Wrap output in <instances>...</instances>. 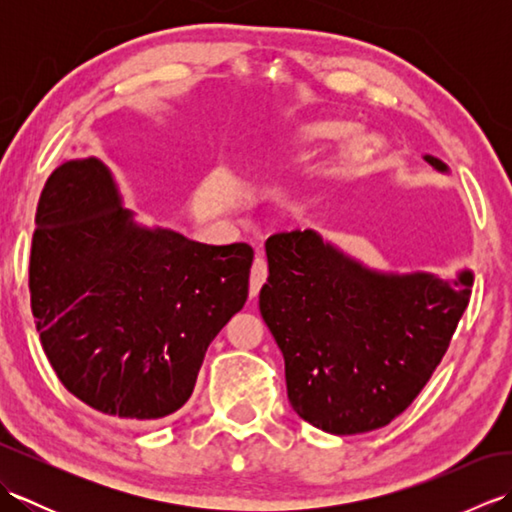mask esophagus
<instances>
[{"label": "esophagus", "mask_w": 512, "mask_h": 512, "mask_svg": "<svg viewBox=\"0 0 512 512\" xmlns=\"http://www.w3.org/2000/svg\"><path fill=\"white\" fill-rule=\"evenodd\" d=\"M266 275H268L266 259H264V255H257L253 262V268H250V297H257V292L264 286Z\"/></svg>", "instance_id": "34e87169"}]
</instances>
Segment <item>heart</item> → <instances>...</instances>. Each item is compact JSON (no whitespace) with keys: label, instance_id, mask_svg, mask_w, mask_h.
Wrapping results in <instances>:
<instances>
[{"label":"heart","instance_id":"1","mask_svg":"<svg viewBox=\"0 0 512 512\" xmlns=\"http://www.w3.org/2000/svg\"><path fill=\"white\" fill-rule=\"evenodd\" d=\"M354 132V123L350 121H321L312 123L301 129L299 140L303 145H317V143H332V140H341Z\"/></svg>","mask_w":512,"mask_h":512}]
</instances>
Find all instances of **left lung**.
<instances>
[{
    "label": "left lung",
    "instance_id": "1",
    "mask_svg": "<svg viewBox=\"0 0 512 512\" xmlns=\"http://www.w3.org/2000/svg\"><path fill=\"white\" fill-rule=\"evenodd\" d=\"M440 171L447 165L424 156ZM259 312L286 361L290 405L334 436L385 427L429 383L469 306L473 275H383L314 231L266 239Z\"/></svg>",
    "mask_w": 512,
    "mask_h": 512
}]
</instances>
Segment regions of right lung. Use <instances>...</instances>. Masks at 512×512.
Here are the masks:
<instances>
[{
    "instance_id": "add662e5",
    "label": "right lung",
    "mask_w": 512,
    "mask_h": 512,
    "mask_svg": "<svg viewBox=\"0 0 512 512\" xmlns=\"http://www.w3.org/2000/svg\"><path fill=\"white\" fill-rule=\"evenodd\" d=\"M248 244L209 246L147 231L96 158L52 171L30 246V308L63 387L123 420L189 400L206 347L244 308Z\"/></svg>"
}]
</instances>
